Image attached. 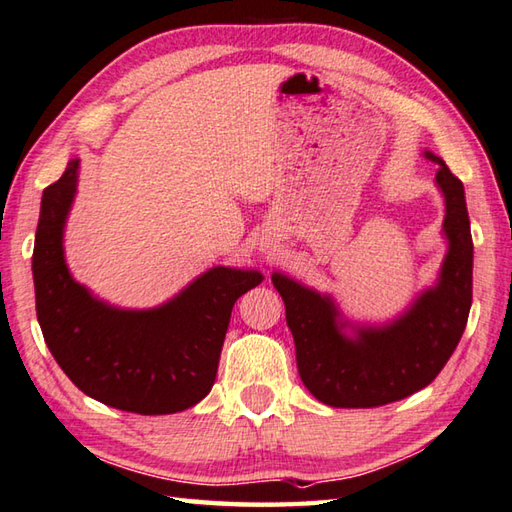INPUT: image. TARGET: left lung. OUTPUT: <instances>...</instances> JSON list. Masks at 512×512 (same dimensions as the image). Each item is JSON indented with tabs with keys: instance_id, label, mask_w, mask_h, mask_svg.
Instances as JSON below:
<instances>
[{
	"instance_id": "1",
	"label": "left lung",
	"mask_w": 512,
	"mask_h": 512,
	"mask_svg": "<svg viewBox=\"0 0 512 512\" xmlns=\"http://www.w3.org/2000/svg\"><path fill=\"white\" fill-rule=\"evenodd\" d=\"M435 184L444 197L446 255L435 282L386 322L350 319L330 293L275 270L270 279L286 306L297 368L310 395L333 408H375L426 388L457 348L473 302V237L464 184L444 159Z\"/></svg>"
}]
</instances>
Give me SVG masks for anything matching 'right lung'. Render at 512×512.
<instances>
[{
  "instance_id": "add662e5",
  "label": "right lung",
  "mask_w": 512,
  "mask_h": 512,
  "mask_svg": "<svg viewBox=\"0 0 512 512\" xmlns=\"http://www.w3.org/2000/svg\"><path fill=\"white\" fill-rule=\"evenodd\" d=\"M79 182V159L44 188L35 233L37 322L59 368L84 395L139 415L195 406L215 384L219 355L239 297L262 284L255 268L213 266L164 304L122 308L75 282L64 230Z\"/></svg>"
}]
</instances>
